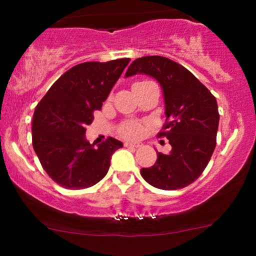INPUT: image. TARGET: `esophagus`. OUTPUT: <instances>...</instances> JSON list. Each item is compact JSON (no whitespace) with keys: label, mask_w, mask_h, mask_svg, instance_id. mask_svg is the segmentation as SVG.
Listing matches in <instances>:
<instances>
[{"label":"esophagus","mask_w":256,"mask_h":256,"mask_svg":"<svg viewBox=\"0 0 256 256\" xmlns=\"http://www.w3.org/2000/svg\"><path fill=\"white\" fill-rule=\"evenodd\" d=\"M124 144L125 146H134V148H138V146H140V143H136V142H125Z\"/></svg>","instance_id":"obj_1"}]
</instances>
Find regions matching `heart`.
I'll use <instances>...</instances> for the list:
<instances>
[{"label":"heart","mask_w":256,"mask_h":256,"mask_svg":"<svg viewBox=\"0 0 256 256\" xmlns=\"http://www.w3.org/2000/svg\"><path fill=\"white\" fill-rule=\"evenodd\" d=\"M120 132L124 137L128 138H137L142 134L143 128L142 126L137 122H128V124L122 125V128H120Z\"/></svg>","instance_id":"obj_1"}]
</instances>
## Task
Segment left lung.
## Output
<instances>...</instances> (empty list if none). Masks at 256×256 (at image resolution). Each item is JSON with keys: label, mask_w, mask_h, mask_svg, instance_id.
I'll use <instances>...</instances> for the list:
<instances>
[{"label": "left lung", "mask_w": 256, "mask_h": 256, "mask_svg": "<svg viewBox=\"0 0 256 256\" xmlns=\"http://www.w3.org/2000/svg\"><path fill=\"white\" fill-rule=\"evenodd\" d=\"M146 74L162 89L165 132L168 154L158 152L152 167L140 170L146 183L162 190H177L195 182L210 162L216 144L218 104L210 91L192 72L164 56L136 58L125 77Z\"/></svg>", "instance_id": "obj_1"}]
</instances>
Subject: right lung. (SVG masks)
<instances>
[{
	"label": "right lung",
	"mask_w": 256,
	"mask_h": 256,
	"mask_svg": "<svg viewBox=\"0 0 256 256\" xmlns=\"http://www.w3.org/2000/svg\"><path fill=\"white\" fill-rule=\"evenodd\" d=\"M130 58L79 64L52 85L34 110L32 146L44 171L66 189H85L107 174L122 143L110 137L91 143L85 128L101 110Z\"/></svg>",
	"instance_id": "right-lung-1"
}]
</instances>
